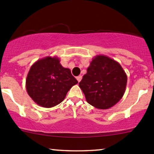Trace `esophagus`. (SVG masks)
Instances as JSON below:
<instances>
[{
    "label": "esophagus",
    "instance_id": "34e87169",
    "mask_svg": "<svg viewBox=\"0 0 154 154\" xmlns=\"http://www.w3.org/2000/svg\"><path fill=\"white\" fill-rule=\"evenodd\" d=\"M82 75H79V76H77L76 77V79H77V81L79 82H81V80H82Z\"/></svg>",
    "mask_w": 154,
    "mask_h": 154
}]
</instances>
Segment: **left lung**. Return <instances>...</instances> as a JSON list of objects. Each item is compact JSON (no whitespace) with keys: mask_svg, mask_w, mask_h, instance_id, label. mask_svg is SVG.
I'll list each match as a JSON object with an SVG mask.
<instances>
[{"mask_svg":"<svg viewBox=\"0 0 154 154\" xmlns=\"http://www.w3.org/2000/svg\"><path fill=\"white\" fill-rule=\"evenodd\" d=\"M127 83V74L120 64L109 57L100 54L91 61L87 72L79 82V87L89 104L105 110L122 99Z\"/></svg>","mask_w":154,"mask_h":154,"instance_id":"1","label":"left lung"}]
</instances>
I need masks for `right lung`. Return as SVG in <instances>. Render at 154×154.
<instances>
[{"label": "right lung", "instance_id": "add662e5", "mask_svg": "<svg viewBox=\"0 0 154 154\" xmlns=\"http://www.w3.org/2000/svg\"><path fill=\"white\" fill-rule=\"evenodd\" d=\"M78 81L69 68L62 66L57 57L48 56L36 61L27 73L26 89L37 105L52 108L63 101Z\"/></svg>", "mask_w": 154, "mask_h": 154}]
</instances>
